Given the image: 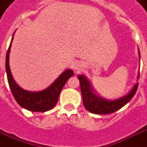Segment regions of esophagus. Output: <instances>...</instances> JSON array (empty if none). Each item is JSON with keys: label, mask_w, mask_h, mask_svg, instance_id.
I'll list each match as a JSON object with an SVG mask.
<instances>
[{"label": "esophagus", "mask_w": 147, "mask_h": 147, "mask_svg": "<svg viewBox=\"0 0 147 147\" xmlns=\"http://www.w3.org/2000/svg\"><path fill=\"white\" fill-rule=\"evenodd\" d=\"M81 69V66L79 65H77L75 66L76 70H78V69Z\"/></svg>", "instance_id": "34e87169"}]
</instances>
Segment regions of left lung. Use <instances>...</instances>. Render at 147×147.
<instances>
[{
  "label": "left lung",
  "instance_id": "left-lung-1",
  "mask_svg": "<svg viewBox=\"0 0 147 147\" xmlns=\"http://www.w3.org/2000/svg\"><path fill=\"white\" fill-rule=\"evenodd\" d=\"M78 78L80 81L83 104L87 111L94 114H110L121 109L123 106L129 103L130 99L134 96L138 86V83H137L132 89L130 93L125 95V97L117 100L109 101L103 98H100L99 96H97L93 93L89 82L84 76L79 75Z\"/></svg>",
  "mask_w": 147,
  "mask_h": 147
}]
</instances>
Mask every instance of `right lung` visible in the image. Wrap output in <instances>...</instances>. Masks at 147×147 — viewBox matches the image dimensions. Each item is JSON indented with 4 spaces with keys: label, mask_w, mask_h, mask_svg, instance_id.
Wrapping results in <instances>:
<instances>
[{
    "label": "right lung",
    "mask_w": 147,
    "mask_h": 147,
    "mask_svg": "<svg viewBox=\"0 0 147 147\" xmlns=\"http://www.w3.org/2000/svg\"><path fill=\"white\" fill-rule=\"evenodd\" d=\"M12 40L7 51L5 68H6L8 82L11 90L12 94L17 101V103H18L21 107L31 112L44 113V112L52 109L57 103L59 95L61 94V91L62 88L64 87L65 84L66 83L67 81L69 80V78L74 75V71L70 69H67L65 72H63L61 75L60 76L52 85L42 91L30 92V91L22 90L17 85L15 81L13 80L10 69H9V52L11 48Z\"/></svg>",
    "instance_id": "obj_1"
}]
</instances>
